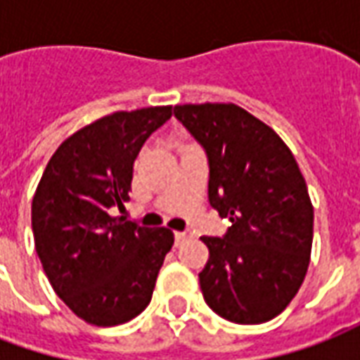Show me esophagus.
<instances>
[{"mask_svg":"<svg viewBox=\"0 0 360 360\" xmlns=\"http://www.w3.org/2000/svg\"><path fill=\"white\" fill-rule=\"evenodd\" d=\"M188 237H193L191 231H175V243H177V245H181V243L185 241V239H188Z\"/></svg>","mask_w":360,"mask_h":360,"instance_id":"34e87169","label":"esophagus"}]
</instances>
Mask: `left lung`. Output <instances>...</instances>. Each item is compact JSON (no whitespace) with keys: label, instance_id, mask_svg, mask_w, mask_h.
I'll return each instance as SVG.
<instances>
[{"label":"left lung","instance_id":"8db88e82","mask_svg":"<svg viewBox=\"0 0 360 360\" xmlns=\"http://www.w3.org/2000/svg\"><path fill=\"white\" fill-rule=\"evenodd\" d=\"M175 117L208 154V200L231 227L200 237L204 301L235 324L281 314L310 262L314 208L293 152L271 127L235 103H183Z\"/></svg>","mask_w":360,"mask_h":360}]
</instances>
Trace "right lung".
Here are the masks:
<instances>
[{
	"label": "right lung",
	"instance_id": "obj_1",
	"mask_svg": "<svg viewBox=\"0 0 360 360\" xmlns=\"http://www.w3.org/2000/svg\"><path fill=\"white\" fill-rule=\"evenodd\" d=\"M172 105L115 111L59 144L32 198V233L53 291L92 326L125 324L148 307L173 247L167 227H142L125 210L134 160Z\"/></svg>",
	"mask_w": 360,
	"mask_h": 360
}]
</instances>
